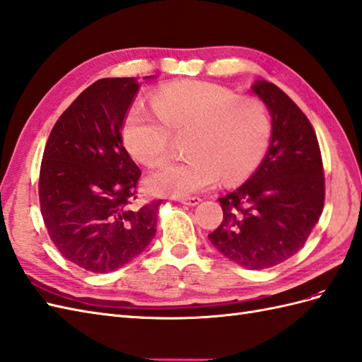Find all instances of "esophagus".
I'll list each match as a JSON object with an SVG mask.
<instances>
[{
  "label": "esophagus",
  "instance_id": "34e87169",
  "mask_svg": "<svg viewBox=\"0 0 362 362\" xmlns=\"http://www.w3.org/2000/svg\"><path fill=\"white\" fill-rule=\"evenodd\" d=\"M178 201L181 204H186V206H197L201 202V199L198 197H189V198H178Z\"/></svg>",
  "mask_w": 362,
  "mask_h": 362
}]
</instances>
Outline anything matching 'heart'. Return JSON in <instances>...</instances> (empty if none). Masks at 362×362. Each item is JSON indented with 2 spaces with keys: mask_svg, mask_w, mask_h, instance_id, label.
<instances>
[{
  "mask_svg": "<svg viewBox=\"0 0 362 362\" xmlns=\"http://www.w3.org/2000/svg\"><path fill=\"white\" fill-rule=\"evenodd\" d=\"M173 134H184L180 161H163L147 175L153 195L184 198L224 182L247 178L262 163L272 136L267 107L224 86L182 81L164 86L151 104L138 100L127 113L122 139L129 152L152 163L169 151Z\"/></svg>",
  "mask_w": 362,
  "mask_h": 362,
  "instance_id": "heart-1",
  "label": "heart"
}]
</instances>
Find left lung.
Instances as JSON below:
<instances>
[{
  "label": "left lung",
  "mask_w": 362,
  "mask_h": 362,
  "mask_svg": "<svg viewBox=\"0 0 362 362\" xmlns=\"http://www.w3.org/2000/svg\"><path fill=\"white\" fill-rule=\"evenodd\" d=\"M252 90L272 117L269 151L247 182L218 199L224 216L209 240L226 258L261 270L301 250L322 214L325 184L318 139L303 110L273 83L257 81Z\"/></svg>",
  "instance_id": "left-lung-1"
}]
</instances>
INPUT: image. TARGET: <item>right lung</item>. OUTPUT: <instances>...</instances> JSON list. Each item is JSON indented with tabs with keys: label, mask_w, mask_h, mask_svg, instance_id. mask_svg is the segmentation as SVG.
Returning a JSON list of instances; mask_svg holds the SVG:
<instances>
[{
	"label": "right lung",
	"mask_w": 362,
	"mask_h": 362,
	"mask_svg": "<svg viewBox=\"0 0 362 362\" xmlns=\"http://www.w3.org/2000/svg\"><path fill=\"white\" fill-rule=\"evenodd\" d=\"M138 89L135 78L98 79L58 118L44 148L38 193L47 233L66 259L93 273L122 267L156 233L163 199L136 204L141 170L121 136Z\"/></svg>",
	"instance_id": "1"
}]
</instances>
